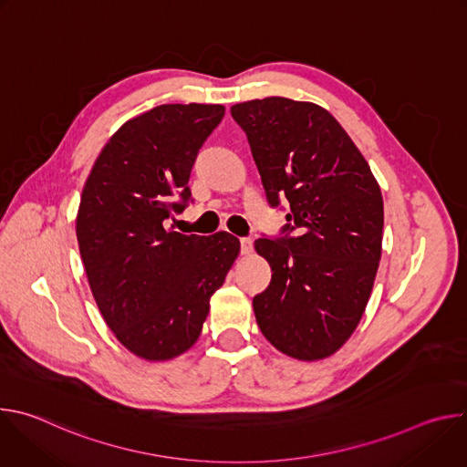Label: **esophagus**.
Segmentation results:
<instances>
[{"label": "esophagus", "mask_w": 467, "mask_h": 467, "mask_svg": "<svg viewBox=\"0 0 467 467\" xmlns=\"http://www.w3.org/2000/svg\"><path fill=\"white\" fill-rule=\"evenodd\" d=\"M240 249H242V254H249L253 251V240L251 238H242L240 240Z\"/></svg>", "instance_id": "1"}]
</instances>
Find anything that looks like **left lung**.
<instances>
[{
	"mask_svg": "<svg viewBox=\"0 0 467 467\" xmlns=\"http://www.w3.org/2000/svg\"><path fill=\"white\" fill-rule=\"evenodd\" d=\"M244 129L270 207L290 203L281 238L254 249L272 283L253 297L262 335L299 360L338 351L357 328L377 275L380 188L344 127L325 109L288 98L231 107Z\"/></svg>",
	"mask_w": 467,
	"mask_h": 467,
	"instance_id": "obj_1",
	"label": "left lung"
}]
</instances>
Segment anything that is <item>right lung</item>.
Listing matches in <instances>:
<instances>
[{"label": "right lung", "instance_id": "right-lung-1", "mask_svg": "<svg viewBox=\"0 0 467 467\" xmlns=\"http://www.w3.org/2000/svg\"><path fill=\"white\" fill-rule=\"evenodd\" d=\"M222 105H159L125 121L85 182L76 222L98 308L140 358L170 360L202 335L211 297L240 253L236 236L166 233L192 199L197 151Z\"/></svg>", "mask_w": 467, "mask_h": 467}]
</instances>
